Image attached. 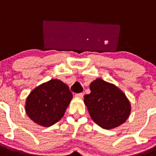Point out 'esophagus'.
Instances as JSON below:
<instances>
[{"instance_id": "1", "label": "esophagus", "mask_w": 156, "mask_h": 156, "mask_svg": "<svg viewBox=\"0 0 156 156\" xmlns=\"http://www.w3.org/2000/svg\"><path fill=\"white\" fill-rule=\"evenodd\" d=\"M83 96H84V94H83V93H78V94H75V97L79 98H82Z\"/></svg>"}]
</instances>
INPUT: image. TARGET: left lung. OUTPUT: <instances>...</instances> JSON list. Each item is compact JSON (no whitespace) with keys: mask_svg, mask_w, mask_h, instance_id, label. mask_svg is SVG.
Returning <instances> with one entry per match:
<instances>
[{"mask_svg":"<svg viewBox=\"0 0 156 156\" xmlns=\"http://www.w3.org/2000/svg\"><path fill=\"white\" fill-rule=\"evenodd\" d=\"M91 93L84 101L92 120L100 127L112 129L129 117L131 105L122 90L113 84L97 78L90 85Z\"/></svg>","mask_w":156,"mask_h":156,"instance_id":"1","label":"left lung"}]
</instances>
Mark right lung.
<instances>
[{
	"label": "right lung",
	"mask_w": 156,
	"mask_h": 156,
	"mask_svg": "<svg viewBox=\"0 0 156 156\" xmlns=\"http://www.w3.org/2000/svg\"><path fill=\"white\" fill-rule=\"evenodd\" d=\"M73 96L69 88L58 79H51L34 88L27 96L25 111L37 124L49 127L63 117Z\"/></svg>",
	"instance_id": "add662e5"
}]
</instances>
